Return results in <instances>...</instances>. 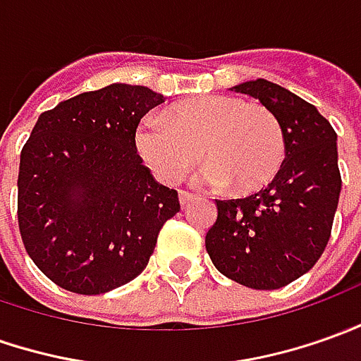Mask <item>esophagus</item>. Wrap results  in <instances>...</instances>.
<instances>
[{"label":"esophagus","mask_w":361,"mask_h":361,"mask_svg":"<svg viewBox=\"0 0 361 361\" xmlns=\"http://www.w3.org/2000/svg\"><path fill=\"white\" fill-rule=\"evenodd\" d=\"M193 200H195V195H193V193H188V191H180L181 207H188V205H190Z\"/></svg>","instance_id":"obj_1"}]
</instances>
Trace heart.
<instances>
[{
  "mask_svg": "<svg viewBox=\"0 0 361 361\" xmlns=\"http://www.w3.org/2000/svg\"><path fill=\"white\" fill-rule=\"evenodd\" d=\"M140 156L161 181L176 183L200 160L201 180L235 191L263 188L283 168L286 138L264 106L227 94H203L171 104L136 130Z\"/></svg>",
  "mask_w": 361,
  "mask_h": 361,
  "instance_id": "b5f03b06",
  "label": "heart"
}]
</instances>
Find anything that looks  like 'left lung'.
I'll return each instance as SVG.
<instances>
[{
	"label": "left lung",
	"instance_id": "left-lung-1",
	"mask_svg": "<svg viewBox=\"0 0 361 361\" xmlns=\"http://www.w3.org/2000/svg\"><path fill=\"white\" fill-rule=\"evenodd\" d=\"M279 118L286 138L283 168L264 190L215 200L205 235L215 269L235 283L273 290L306 274L324 252L342 190L334 128L316 106L271 80L231 87Z\"/></svg>",
	"mask_w": 361,
	"mask_h": 361
}]
</instances>
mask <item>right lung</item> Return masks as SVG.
<instances>
[{
  "label": "right lung",
  "instance_id": "right-lung-1",
  "mask_svg": "<svg viewBox=\"0 0 361 361\" xmlns=\"http://www.w3.org/2000/svg\"><path fill=\"white\" fill-rule=\"evenodd\" d=\"M164 102L114 82L43 112L19 160L17 217L33 263L61 288L114 290L138 276L161 225L180 212L136 148L140 118Z\"/></svg>",
  "mask_w": 361,
  "mask_h": 361
}]
</instances>
